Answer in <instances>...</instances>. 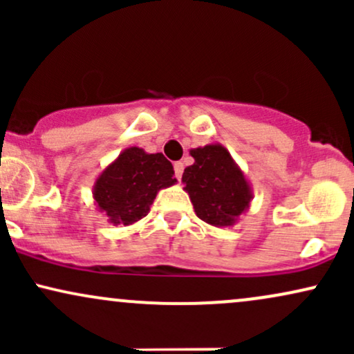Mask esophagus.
<instances>
[{
    "label": "esophagus",
    "instance_id": "1",
    "mask_svg": "<svg viewBox=\"0 0 354 354\" xmlns=\"http://www.w3.org/2000/svg\"><path fill=\"white\" fill-rule=\"evenodd\" d=\"M183 169H185V166H183L181 161H176V163H174V174H176L178 180H181Z\"/></svg>",
    "mask_w": 354,
    "mask_h": 354
}]
</instances>
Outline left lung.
<instances>
[{
	"label": "left lung",
	"instance_id": "8db88e82",
	"mask_svg": "<svg viewBox=\"0 0 354 354\" xmlns=\"http://www.w3.org/2000/svg\"><path fill=\"white\" fill-rule=\"evenodd\" d=\"M194 163L185 168L183 185L196 216L216 228L234 226L250 209L253 189L228 149L211 143L189 149Z\"/></svg>",
	"mask_w": 354,
	"mask_h": 354
}]
</instances>
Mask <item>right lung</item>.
Returning <instances> with one entry per match:
<instances>
[{"label": "right lung", "instance_id": "1", "mask_svg": "<svg viewBox=\"0 0 354 354\" xmlns=\"http://www.w3.org/2000/svg\"><path fill=\"white\" fill-rule=\"evenodd\" d=\"M176 183L173 165L161 153L129 146L96 178L93 200L111 225H135L148 214L161 189Z\"/></svg>", "mask_w": 354, "mask_h": 354}]
</instances>
